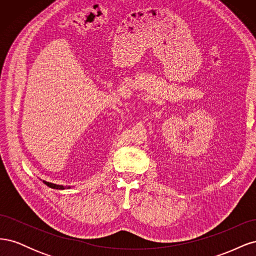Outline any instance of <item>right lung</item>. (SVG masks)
I'll list each match as a JSON object with an SVG mask.
<instances>
[{
    "mask_svg": "<svg viewBox=\"0 0 256 256\" xmlns=\"http://www.w3.org/2000/svg\"><path fill=\"white\" fill-rule=\"evenodd\" d=\"M44 184H47L49 188L56 189V190H65V189H70V188H72V187H64V186H62V184H52V182H44Z\"/></svg>",
    "mask_w": 256,
    "mask_h": 256,
    "instance_id": "1",
    "label": "right lung"
}]
</instances>
